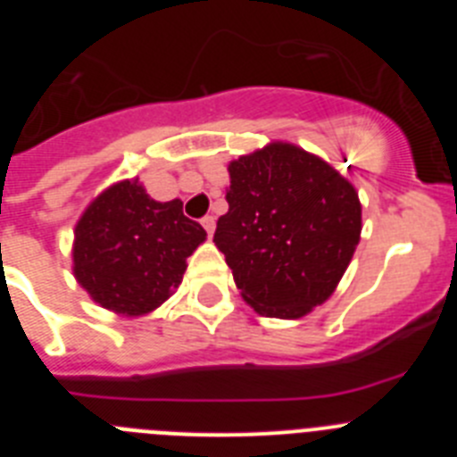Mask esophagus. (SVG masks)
I'll return each instance as SVG.
<instances>
[{
    "label": "esophagus",
    "instance_id": "obj_1",
    "mask_svg": "<svg viewBox=\"0 0 457 457\" xmlns=\"http://www.w3.org/2000/svg\"><path fill=\"white\" fill-rule=\"evenodd\" d=\"M201 224H204V228L208 236H212V233H215V217H204V220H201Z\"/></svg>",
    "mask_w": 457,
    "mask_h": 457
}]
</instances>
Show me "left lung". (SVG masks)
<instances>
[{
    "mask_svg": "<svg viewBox=\"0 0 457 457\" xmlns=\"http://www.w3.org/2000/svg\"><path fill=\"white\" fill-rule=\"evenodd\" d=\"M228 176L215 245L242 300L261 316H306L334 293L359 245L353 183L284 141L233 160Z\"/></svg>",
    "mask_w": 457,
    "mask_h": 457,
    "instance_id": "obj_1",
    "label": "left lung"
}]
</instances>
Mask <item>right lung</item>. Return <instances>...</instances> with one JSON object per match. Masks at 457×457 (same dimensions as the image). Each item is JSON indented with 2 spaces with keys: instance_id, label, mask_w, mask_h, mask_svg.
<instances>
[{
  "instance_id": "right-lung-1",
  "label": "right lung",
  "mask_w": 457,
  "mask_h": 457,
  "mask_svg": "<svg viewBox=\"0 0 457 457\" xmlns=\"http://www.w3.org/2000/svg\"><path fill=\"white\" fill-rule=\"evenodd\" d=\"M204 240V226L183 215V201L160 204L137 179L120 180L79 217L72 272L103 309L144 316L176 293L187 256Z\"/></svg>"
}]
</instances>
